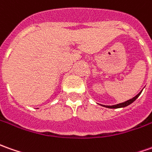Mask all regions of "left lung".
I'll return each mask as SVG.
<instances>
[{
    "instance_id": "left-lung-1",
    "label": "left lung",
    "mask_w": 152,
    "mask_h": 152,
    "mask_svg": "<svg viewBox=\"0 0 152 152\" xmlns=\"http://www.w3.org/2000/svg\"><path fill=\"white\" fill-rule=\"evenodd\" d=\"M142 92V91H141ZM141 92L138 93L135 97H134L133 98H131V99H129L128 101H126V102H121V103H118V104H116V105H112V106H105V105H102V106H104V107H108V108H119V107H126V106H128L129 104H131L132 102H134L135 100H136V98L140 95V93Z\"/></svg>"
}]
</instances>
